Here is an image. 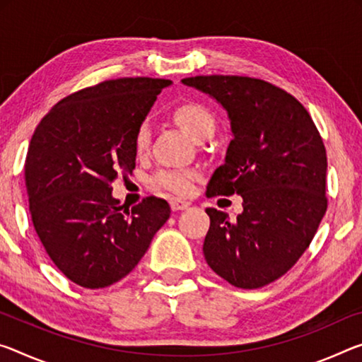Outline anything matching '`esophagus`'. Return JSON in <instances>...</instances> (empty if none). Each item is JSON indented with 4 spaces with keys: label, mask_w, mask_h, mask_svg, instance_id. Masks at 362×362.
<instances>
[{
    "label": "esophagus",
    "mask_w": 362,
    "mask_h": 362,
    "mask_svg": "<svg viewBox=\"0 0 362 362\" xmlns=\"http://www.w3.org/2000/svg\"><path fill=\"white\" fill-rule=\"evenodd\" d=\"M190 203L188 202H182V199H177V198H172L170 199V208L172 211H180V209H187Z\"/></svg>",
    "instance_id": "1"
}]
</instances>
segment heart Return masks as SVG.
Here are the masks:
<instances>
[{
  "label": "heart",
  "instance_id": "1",
  "mask_svg": "<svg viewBox=\"0 0 362 362\" xmlns=\"http://www.w3.org/2000/svg\"><path fill=\"white\" fill-rule=\"evenodd\" d=\"M174 120L180 127L190 134L193 140L203 141L214 134L216 122L209 109L199 105V103H183L179 105L174 112ZM151 132L150 125L143 122L139 125L135 132V150L139 154L145 153L150 146ZM198 174L193 169H160L156 175H154V185L158 188H163L165 192H170L174 194H188L192 192V183L197 179Z\"/></svg>",
  "mask_w": 362,
  "mask_h": 362
}]
</instances>
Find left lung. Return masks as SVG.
Listing matches in <instances>:
<instances>
[{"mask_svg":"<svg viewBox=\"0 0 362 362\" xmlns=\"http://www.w3.org/2000/svg\"><path fill=\"white\" fill-rule=\"evenodd\" d=\"M182 82L221 103L230 119L226 163L206 194L243 198L237 221L206 209L204 259L237 288H261L295 266L325 214L322 136L295 96L261 78L198 76Z\"/></svg>","mask_w":362,"mask_h":362,"instance_id":"1","label":"left lung"}]
</instances>
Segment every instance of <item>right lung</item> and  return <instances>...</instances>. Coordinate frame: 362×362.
Wrapping results in <instances>:
<instances>
[{"label": "right lung", "mask_w": 362, "mask_h": 362, "mask_svg": "<svg viewBox=\"0 0 362 362\" xmlns=\"http://www.w3.org/2000/svg\"><path fill=\"white\" fill-rule=\"evenodd\" d=\"M170 80L124 77L76 91L49 109L28 145L24 179L40 242L83 288L119 282L170 216L148 197L130 211L111 183L135 169V132Z\"/></svg>", "instance_id": "obj_1"}]
</instances>
